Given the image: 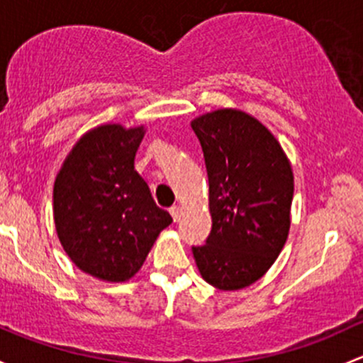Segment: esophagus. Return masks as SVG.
Returning <instances> with one entry per match:
<instances>
[{
  "mask_svg": "<svg viewBox=\"0 0 363 363\" xmlns=\"http://www.w3.org/2000/svg\"><path fill=\"white\" fill-rule=\"evenodd\" d=\"M170 216H172V219H174V223H177V220L181 219V216H182V208L175 205V207L170 208Z\"/></svg>",
  "mask_w": 363,
  "mask_h": 363,
  "instance_id": "34e87169",
  "label": "esophagus"
}]
</instances>
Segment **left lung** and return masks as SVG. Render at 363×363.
Segmentation results:
<instances>
[{"label": "left lung", "instance_id": "1", "mask_svg": "<svg viewBox=\"0 0 363 363\" xmlns=\"http://www.w3.org/2000/svg\"><path fill=\"white\" fill-rule=\"evenodd\" d=\"M191 128L208 175L212 231L193 247L201 278L220 291L257 281L291 230L294 174L280 143L257 118L223 108L194 118Z\"/></svg>", "mask_w": 363, "mask_h": 363}]
</instances>
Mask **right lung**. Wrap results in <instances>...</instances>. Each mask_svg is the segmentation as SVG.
<instances>
[{
  "mask_svg": "<svg viewBox=\"0 0 363 363\" xmlns=\"http://www.w3.org/2000/svg\"><path fill=\"white\" fill-rule=\"evenodd\" d=\"M146 130L106 123L83 133L53 182V223L69 259L102 281H127L172 223L133 160Z\"/></svg>",
  "mask_w": 363,
  "mask_h": 363,
  "instance_id": "right-lung-1",
  "label": "right lung"
}]
</instances>
